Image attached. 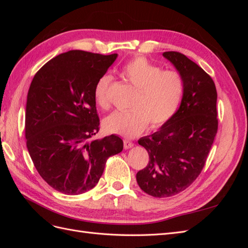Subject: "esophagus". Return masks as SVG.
<instances>
[{"label": "esophagus", "instance_id": "34e87169", "mask_svg": "<svg viewBox=\"0 0 248 248\" xmlns=\"http://www.w3.org/2000/svg\"><path fill=\"white\" fill-rule=\"evenodd\" d=\"M133 147V142L128 140H124V149H130Z\"/></svg>", "mask_w": 248, "mask_h": 248}]
</instances>
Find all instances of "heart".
I'll return each instance as SVG.
<instances>
[{"mask_svg":"<svg viewBox=\"0 0 248 248\" xmlns=\"http://www.w3.org/2000/svg\"><path fill=\"white\" fill-rule=\"evenodd\" d=\"M123 76L138 91L131 102L130 111H115L104 119L107 132L125 138H136L150 123L151 128H159L174 116L182 99L184 82L175 70H161L160 67L144 57L127 63ZM110 76H103L95 86V100L103 109L110 102L108 88Z\"/></svg>","mask_w":248,"mask_h":248,"instance_id":"b5f03b06","label":"heart"}]
</instances>
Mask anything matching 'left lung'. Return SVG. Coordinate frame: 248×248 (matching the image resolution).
Listing matches in <instances>:
<instances>
[{"mask_svg":"<svg viewBox=\"0 0 248 248\" xmlns=\"http://www.w3.org/2000/svg\"><path fill=\"white\" fill-rule=\"evenodd\" d=\"M162 56L183 78L181 104L169 121L139 144L149 153L147 167L138 171L141 190L168 198L185 190L198 178L217 133V92L213 79L183 54Z\"/></svg>","mask_w":248,"mask_h":248,"instance_id":"obj_1","label":"left lung"}]
</instances>
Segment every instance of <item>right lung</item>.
<instances>
[{"instance_id": "right-lung-1", "label": "right lung", "mask_w": 248, "mask_h": 248, "mask_svg": "<svg viewBox=\"0 0 248 248\" xmlns=\"http://www.w3.org/2000/svg\"><path fill=\"white\" fill-rule=\"evenodd\" d=\"M118 55L69 50L43 65L30 86L25 130L39 175L64 194L84 193L98 183L109 156L123 150L116 134L88 141L99 130L95 86Z\"/></svg>"}]
</instances>
